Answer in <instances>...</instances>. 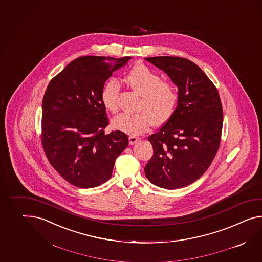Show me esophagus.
Returning <instances> with one entry per match:
<instances>
[{"label": "esophagus", "instance_id": "1", "mask_svg": "<svg viewBox=\"0 0 262 262\" xmlns=\"http://www.w3.org/2000/svg\"><path fill=\"white\" fill-rule=\"evenodd\" d=\"M128 140H129V144L132 145V144H135L137 141H139V138L135 137V136H129Z\"/></svg>", "mask_w": 262, "mask_h": 262}]
</instances>
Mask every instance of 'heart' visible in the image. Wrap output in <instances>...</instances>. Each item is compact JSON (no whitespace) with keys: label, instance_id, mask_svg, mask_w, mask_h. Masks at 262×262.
I'll list each match as a JSON object with an SVG mask.
<instances>
[{"label":"heart","instance_id":"heart-1","mask_svg":"<svg viewBox=\"0 0 262 262\" xmlns=\"http://www.w3.org/2000/svg\"><path fill=\"white\" fill-rule=\"evenodd\" d=\"M128 85L141 95L138 114H122L112 121L115 129L130 135L146 132L150 126L164 124L174 114L180 94L174 82L163 81L158 73L146 66L135 67L125 76ZM121 85L115 79L108 80L101 88V101L104 108L115 114L119 107Z\"/></svg>","mask_w":262,"mask_h":262}]
</instances>
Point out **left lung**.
Here are the masks:
<instances>
[{"label":"left lung","instance_id":"left-lung-1","mask_svg":"<svg viewBox=\"0 0 262 262\" xmlns=\"http://www.w3.org/2000/svg\"><path fill=\"white\" fill-rule=\"evenodd\" d=\"M179 88L174 114L148 137L153 156L144 167L159 187L187 186L206 172L222 139L223 110L215 84L193 61L181 57H150Z\"/></svg>","mask_w":262,"mask_h":262}]
</instances>
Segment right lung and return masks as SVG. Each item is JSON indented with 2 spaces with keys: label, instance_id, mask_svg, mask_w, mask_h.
I'll return each instance as SVG.
<instances>
[{
  "label": "right lung",
  "instance_id": "right-lung-1",
  "mask_svg": "<svg viewBox=\"0 0 262 262\" xmlns=\"http://www.w3.org/2000/svg\"><path fill=\"white\" fill-rule=\"evenodd\" d=\"M131 57L83 56L47 85L42 99L40 141L52 167L69 183L93 188L107 181L115 161L127 147V135L104 133L109 124L101 88Z\"/></svg>",
  "mask_w": 262,
  "mask_h": 262
}]
</instances>
